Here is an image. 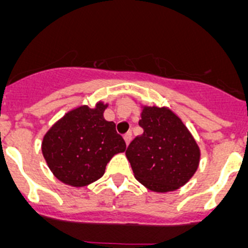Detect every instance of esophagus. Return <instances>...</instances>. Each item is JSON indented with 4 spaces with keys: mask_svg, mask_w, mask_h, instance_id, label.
I'll return each mask as SVG.
<instances>
[{
    "mask_svg": "<svg viewBox=\"0 0 248 248\" xmlns=\"http://www.w3.org/2000/svg\"><path fill=\"white\" fill-rule=\"evenodd\" d=\"M131 137H132V133L131 132H127L126 135H124V140L126 142V144H128L131 142Z\"/></svg>",
    "mask_w": 248,
    "mask_h": 248,
    "instance_id": "34e87169",
    "label": "esophagus"
}]
</instances>
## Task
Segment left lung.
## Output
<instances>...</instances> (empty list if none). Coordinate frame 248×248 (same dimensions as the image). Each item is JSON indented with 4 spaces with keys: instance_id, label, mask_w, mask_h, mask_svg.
I'll return each mask as SVG.
<instances>
[{
    "instance_id": "obj_1",
    "label": "left lung",
    "mask_w": 248,
    "mask_h": 248,
    "mask_svg": "<svg viewBox=\"0 0 248 248\" xmlns=\"http://www.w3.org/2000/svg\"><path fill=\"white\" fill-rule=\"evenodd\" d=\"M143 133L126 149L135 178L155 193L179 189L199 167L200 148L180 117L168 108L142 106Z\"/></svg>"
}]
</instances>
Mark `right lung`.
Here are the masks:
<instances>
[{"label": "right lung", "mask_w": 248, "mask_h": 248, "mask_svg": "<svg viewBox=\"0 0 248 248\" xmlns=\"http://www.w3.org/2000/svg\"><path fill=\"white\" fill-rule=\"evenodd\" d=\"M108 104L86 105L58 120L42 140V153L53 175L62 183L81 188L104 175L106 164L126 143L115 124L104 119Z\"/></svg>", "instance_id": "obj_1"}]
</instances>
